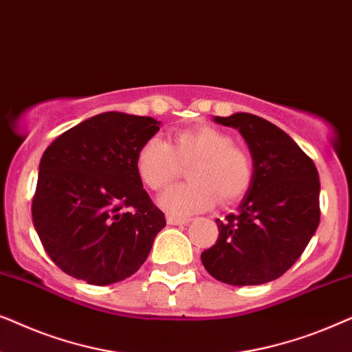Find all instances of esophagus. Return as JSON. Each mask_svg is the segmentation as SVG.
Returning <instances> with one entry per match:
<instances>
[{
    "mask_svg": "<svg viewBox=\"0 0 352 352\" xmlns=\"http://www.w3.org/2000/svg\"><path fill=\"white\" fill-rule=\"evenodd\" d=\"M166 221H168V224H171V226H179V224H187L190 219L189 218H177V216H168Z\"/></svg>",
    "mask_w": 352,
    "mask_h": 352,
    "instance_id": "esophagus-1",
    "label": "esophagus"
}]
</instances>
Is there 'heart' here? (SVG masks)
Returning a JSON list of instances; mask_svg holds the SVG:
<instances>
[{
	"mask_svg": "<svg viewBox=\"0 0 352 352\" xmlns=\"http://www.w3.org/2000/svg\"><path fill=\"white\" fill-rule=\"evenodd\" d=\"M190 182L173 187L160 197L168 213L187 216L210 208L216 199L232 204L250 189L253 162L245 148L235 146L230 134L218 128L197 126L176 133L168 144L151 138L139 147L136 171L148 189L165 190L187 166Z\"/></svg>",
	"mask_w": 352,
	"mask_h": 352,
	"instance_id": "1",
	"label": "heart"
}]
</instances>
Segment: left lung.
<instances>
[{
	"label": "left lung",
	"instance_id": "8db88e82",
	"mask_svg": "<svg viewBox=\"0 0 352 352\" xmlns=\"http://www.w3.org/2000/svg\"><path fill=\"white\" fill-rule=\"evenodd\" d=\"M237 128L253 157V181L239 213L216 219L218 240L201 253L216 280L261 285L298 261L320 221L319 173L285 131L252 113L216 117Z\"/></svg>",
	"mask_w": 352,
	"mask_h": 352
}]
</instances>
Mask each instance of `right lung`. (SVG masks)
<instances>
[{"mask_svg": "<svg viewBox=\"0 0 352 352\" xmlns=\"http://www.w3.org/2000/svg\"><path fill=\"white\" fill-rule=\"evenodd\" d=\"M151 117L105 112L62 133L43 153L32 218L47 256L69 276L109 285L133 276L166 226L136 171Z\"/></svg>", "mask_w": 352, "mask_h": 352, "instance_id": "add662e5", "label": "right lung"}]
</instances>
